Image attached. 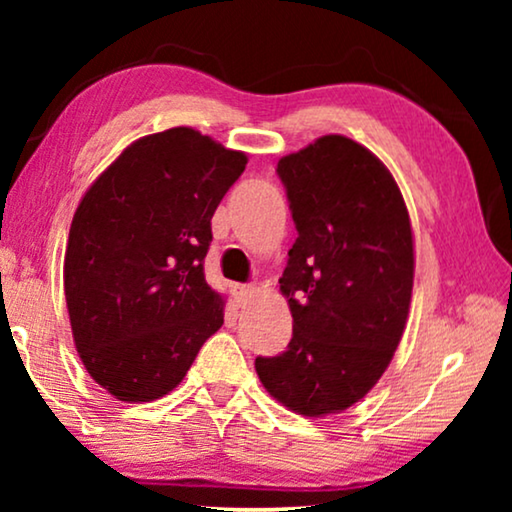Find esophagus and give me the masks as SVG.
<instances>
[{"label":"esophagus","mask_w":512,"mask_h":512,"mask_svg":"<svg viewBox=\"0 0 512 512\" xmlns=\"http://www.w3.org/2000/svg\"><path fill=\"white\" fill-rule=\"evenodd\" d=\"M256 296L254 286H235V303L240 307H247Z\"/></svg>","instance_id":"34e87169"}]
</instances>
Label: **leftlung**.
<instances>
[{"label":"left lung","mask_w":512,"mask_h":512,"mask_svg":"<svg viewBox=\"0 0 512 512\" xmlns=\"http://www.w3.org/2000/svg\"><path fill=\"white\" fill-rule=\"evenodd\" d=\"M298 237L279 277L293 338L256 359L270 396L305 417L359 403L405 331L415 240L401 188L375 153L324 135L277 163Z\"/></svg>","instance_id":"1"}]
</instances>
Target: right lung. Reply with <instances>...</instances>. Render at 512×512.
<instances>
[{"instance_id":"obj_1","label":"right lung","mask_w":512,"mask_h":512,"mask_svg":"<svg viewBox=\"0 0 512 512\" xmlns=\"http://www.w3.org/2000/svg\"><path fill=\"white\" fill-rule=\"evenodd\" d=\"M247 167L193 128L132 142L76 207L65 298L90 377L125 403L170 394L223 324L205 282L212 216Z\"/></svg>"}]
</instances>
